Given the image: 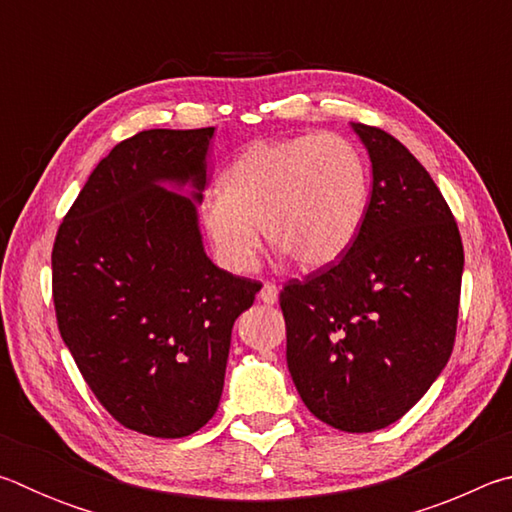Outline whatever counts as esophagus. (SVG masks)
Returning <instances> with one entry per match:
<instances>
[{"label": "esophagus", "mask_w": 512, "mask_h": 512, "mask_svg": "<svg viewBox=\"0 0 512 512\" xmlns=\"http://www.w3.org/2000/svg\"><path fill=\"white\" fill-rule=\"evenodd\" d=\"M277 296H280V291H277L275 284H271V282H264L262 291H259V300H262L264 305H275V302H277Z\"/></svg>", "instance_id": "esophagus-1"}]
</instances>
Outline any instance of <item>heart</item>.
<instances>
[{
  "instance_id": "heart-1",
  "label": "heart",
  "mask_w": 512,
  "mask_h": 512,
  "mask_svg": "<svg viewBox=\"0 0 512 512\" xmlns=\"http://www.w3.org/2000/svg\"><path fill=\"white\" fill-rule=\"evenodd\" d=\"M368 203V162L345 137L257 140L225 169L221 194L203 201L201 225L216 259L235 273L255 266L260 227L282 255L318 271L352 248Z\"/></svg>"
}]
</instances>
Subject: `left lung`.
<instances>
[{
    "mask_svg": "<svg viewBox=\"0 0 512 512\" xmlns=\"http://www.w3.org/2000/svg\"><path fill=\"white\" fill-rule=\"evenodd\" d=\"M372 164L366 219L339 264L280 293L287 363L318 420L348 433L402 418L447 366L463 244L440 189L381 128L352 124Z\"/></svg>",
    "mask_w": 512,
    "mask_h": 512,
    "instance_id": "1",
    "label": "left lung"
}]
</instances>
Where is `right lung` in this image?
Returning <instances> with one entry per match:
<instances>
[{
	"label": "right lung",
	"instance_id": "obj_1",
	"mask_svg": "<svg viewBox=\"0 0 512 512\" xmlns=\"http://www.w3.org/2000/svg\"><path fill=\"white\" fill-rule=\"evenodd\" d=\"M214 128L142 131L90 173L51 271L60 336L124 427L185 438L219 409L232 325L262 289L205 253L198 205Z\"/></svg>",
	"mask_w": 512,
	"mask_h": 512
}]
</instances>
